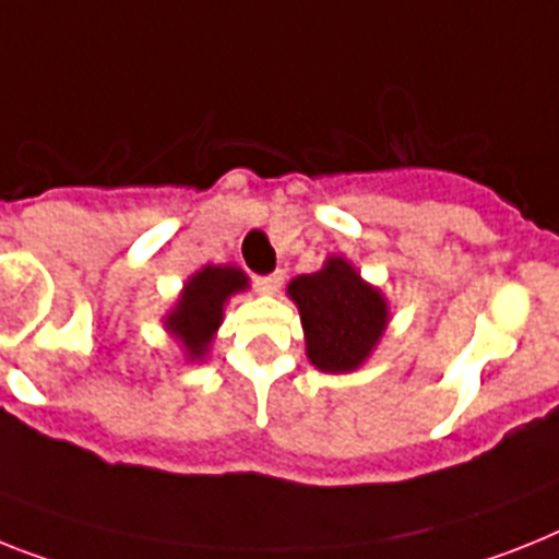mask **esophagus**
I'll return each instance as SVG.
<instances>
[{"label": "esophagus", "mask_w": 559, "mask_h": 559, "mask_svg": "<svg viewBox=\"0 0 559 559\" xmlns=\"http://www.w3.org/2000/svg\"><path fill=\"white\" fill-rule=\"evenodd\" d=\"M281 284H284V275H281V272H272V275H258L255 278V289L264 295L278 293Z\"/></svg>", "instance_id": "obj_1"}]
</instances>
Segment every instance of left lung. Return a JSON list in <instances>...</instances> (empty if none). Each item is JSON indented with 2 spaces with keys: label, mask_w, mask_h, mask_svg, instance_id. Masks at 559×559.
<instances>
[{
  "label": "left lung",
  "mask_w": 559,
  "mask_h": 559,
  "mask_svg": "<svg viewBox=\"0 0 559 559\" xmlns=\"http://www.w3.org/2000/svg\"><path fill=\"white\" fill-rule=\"evenodd\" d=\"M287 295L301 312L307 358L321 372H352L372 355L389 323L381 289L360 278L344 258H326L312 275L289 281Z\"/></svg>",
  "instance_id": "1"
}]
</instances>
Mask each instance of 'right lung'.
Returning <instances> with one entry per match:
<instances>
[{
	"label": "right lung",
	"mask_w": 559,
	"mask_h": 559,
	"mask_svg": "<svg viewBox=\"0 0 559 559\" xmlns=\"http://www.w3.org/2000/svg\"><path fill=\"white\" fill-rule=\"evenodd\" d=\"M247 287V275L238 266H201L187 278L176 307L164 316V330L181 341L187 358H204L215 330L224 321V304Z\"/></svg>",
	"instance_id": "obj_1"
}]
</instances>
